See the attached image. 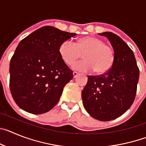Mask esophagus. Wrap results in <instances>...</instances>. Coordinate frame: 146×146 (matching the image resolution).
Here are the masks:
<instances>
[{
    "mask_svg": "<svg viewBox=\"0 0 146 146\" xmlns=\"http://www.w3.org/2000/svg\"><path fill=\"white\" fill-rule=\"evenodd\" d=\"M78 75H79V73H77V72H73V77H74V78H76Z\"/></svg>",
    "mask_w": 146,
    "mask_h": 146,
    "instance_id": "1",
    "label": "esophagus"
}]
</instances>
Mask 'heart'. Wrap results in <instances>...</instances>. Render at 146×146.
Returning a JSON list of instances; mask_svg holds the SVG:
<instances>
[{"label": "heart", "mask_w": 146, "mask_h": 146, "mask_svg": "<svg viewBox=\"0 0 146 146\" xmlns=\"http://www.w3.org/2000/svg\"><path fill=\"white\" fill-rule=\"evenodd\" d=\"M58 52L62 60L69 66L82 54L84 59L72 66V69L80 72L94 70L96 74H103L111 69L115 61L113 49L101 38L90 36L78 38L75 43L64 41L59 46Z\"/></svg>", "instance_id": "heart-1"}]
</instances>
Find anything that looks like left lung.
Here are the masks:
<instances>
[{"instance_id": "1", "label": "left lung", "mask_w": 146, "mask_h": 146, "mask_svg": "<svg viewBox=\"0 0 146 146\" xmlns=\"http://www.w3.org/2000/svg\"><path fill=\"white\" fill-rule=\"evenodd\" d=\"M107 37L115 52V61L108 72L88 76L82 91V104L93 118L102 121L115 119L126 113L135 99L140 71L134 52L112 32L99 33Z\"/></svg>"}]
</instances>
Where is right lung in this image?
Returning <instances> with one entry per match:
<instances>
[{
  "instance_id": "add662e5",
  "label": "right lung",
  "mask_w": 146,
  "mask_h": 146,
  "mask_svg": "<svg viewBox=\"0 0 146 146\" xmlns=\"http://www.w3.org/2000/svg\"><path fill=\"white\" fill-rule=\"evenodd\" d=\"M75 35L44 26L19 43L10 61L9 86L13 99L23 110L42 114L58 102L64 86L73 78L58 48Z\"/></svg>"
}]
</instances>
